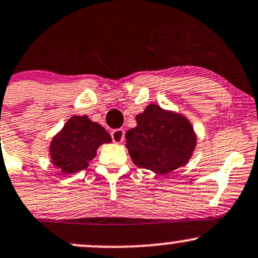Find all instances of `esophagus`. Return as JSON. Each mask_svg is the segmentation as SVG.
Returning <instances> with one entry per match:
<instances>
[{
    "label": "esophagus",
    "mask_w": 258,
    "mask_h": 258,
    "mask_svg": "<svg viewBox=\"0 0 258 258\" xmlns=\"http://www.w3.org/2000/svg\"><path fill=\"white\" fill-rule=\"evenodd\" d=\"M111 138L115 143H117V144L122 143L124 140V131L121 128L114 130V131L111 132Z\"/></svg>",
    "instance_id": "1"
}]
</instances>
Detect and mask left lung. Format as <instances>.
<instances>
[{"label":"left lung","instance_id":"left-lung-1","mask_svg":"<svg viewBox=\"0 0 258 258\" xmlns=\"http://www.w3.org/2000/svg\"><path fill=\"white\" fill-rule=\"evenodd\" d=\"M126 132V148L134 164L165 175L188 163L197 144L194 127L179 112L149 104Z\"/></svg>","mask_w":258,"mask_h":258}]
</instances>
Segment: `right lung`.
<instances>
[{"label": "right lung", "mask_w": 258, "mask_h": 258, "mask_svg": "<svg viewBox=\"0 0 258 258\" xmlns=\"http://www.w3.org/2000/svg\"><path fill=\"white\" fill-rule=\"evenodd\" d=\"M111 142V136L88 116H72L50 142L51 163L62 174H73L88 168L99 147Z\"/></svg>", "instance_id": "add662e5"}]
</instances>
